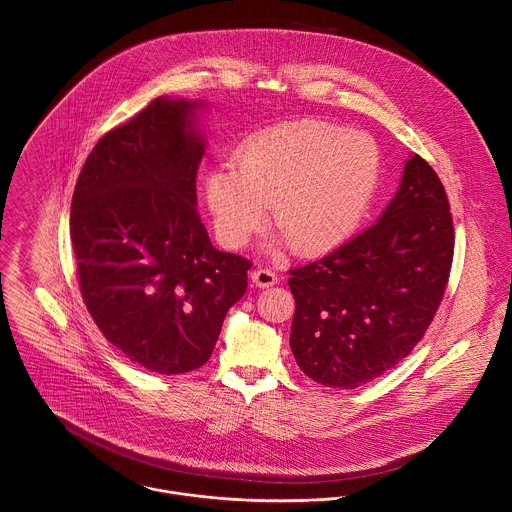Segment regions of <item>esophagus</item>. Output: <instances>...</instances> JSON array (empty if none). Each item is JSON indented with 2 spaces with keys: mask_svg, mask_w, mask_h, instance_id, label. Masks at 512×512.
I'll return each instance as SVG.
<instances>
[{
  "mask_svg": "<svg viewBox=\"0 0 512 512\" xmlns=\"http://www.w3.org/2000/svg\"><path fill=\"white\" fill-rule=\"evenodd\" d=\"M251 279L257 287H271V285L277 283V273L267 269V267H261V269H255L251 273Z\"/></svg>",
  "mask_w": 512,
  "mask_h": 512,
  "instance_id": "1",
  "label": "esophagus"
}]
</instances>
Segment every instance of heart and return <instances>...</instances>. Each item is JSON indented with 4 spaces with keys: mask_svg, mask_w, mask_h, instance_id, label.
Wrapping results in <instances>:
<instances>
[{
    "mask_svg": "<svg viewBox=\"0 0 512 512\" xmlns=\"http://www.w3.org/2000/svg\"><path fill=\"white\" fill-rule=\"evenodd\" d=\"M381 178V152L364 131L320 121H283L249 135L235 162L208 170L206 204L218 241L241 249L271 204L273 245L318 255L346 241Z\"/></svg>",
    "mask_w": 512,
    "mask_h": 512,
    "instance_id": "heart-1",
    "label": "heart"
}]
</instances>
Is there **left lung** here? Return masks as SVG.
Returning <instances> with one entry per match:
<instances>
[{"label":"left lung","instance_id":"obj_1","mask_svg":"<svg viewBox=\"0 0 512 512\" xmlns=\"http://www.w3.org/2000/svg\"><path fill=\"white\" fill-rule=\"evenodd\" d=\"M454 223L442 180L421 158L405 162L379 221L332 253L289 269L296 300L289 346L316 383L356 389L399 364L442 304Z\"/></svg>","mask_w":512,"mask_h":512}]
</instances>
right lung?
I'll list each match as a JSON object with an SVG mask.
<instances>
[{
    "mask_svg": "<svg viewBox=\"0 0 512 512\" xmlns=\"http://www.w3.org/2000/svg\"><path fill=\"white\" fill-rule=\"evenodd\" d=\"M200 101L158 97L105 133L70 208L81 294L103 336L160 375L200 369L251 261L212 247L196 208Z\"/></svg>",
    "mask_w": 512,
    "mask_h": 512,
    "instance_id": "obj_1",
    "label": "right lung"
}]
</instances>
